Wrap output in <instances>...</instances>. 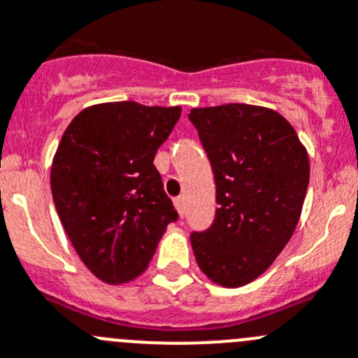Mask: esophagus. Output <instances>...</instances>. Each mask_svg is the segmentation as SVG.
<instances>
[{
	"mask_svg": "<svg viewBox=\"0 0 358 358\" xmlns=\"http://www.w3.org/2000/svg\"><path fill=\"white\" fill-rule=\"evenodd\" d=\"M175 208H176V212L180 214V217H183V215H185V201H183L182 196H180V198H175Z\"/></svg>",
	"mask_w": 358,
	"mask_h": 358,
	"instance_id": "obj_1",
	"label": "esophagus"
}]
</instances>
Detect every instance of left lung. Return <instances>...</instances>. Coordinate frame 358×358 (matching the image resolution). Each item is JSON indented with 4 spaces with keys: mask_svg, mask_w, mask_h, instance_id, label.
<instances>
[{
    "mask_svg": "<svg viewBox=\"0 0 358 358\" xmlns=\"http://www.w3.org/2000/svg\"><path fill=\"white\" fill-rule=\"evenodd\" d=\"M214 169L217 210L207 231H194L196 262L223 287L259 278L291 241L307 194V148L287 119L246 103L192 108Z\"/></svg>",
    "mask_w": 358,
    "mask_h": 358,
    "instance_id": "obj_1",
    "label": "left lung"
}]
</instances>
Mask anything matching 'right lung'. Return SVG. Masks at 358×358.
<instances>
[{
	"label": "right lung",
	"instance_id": "obj_1",
	"mask_svg": "<svg viewBox=\"0 0 358 358\" xmlns=\"http://www.w3.org/2000/svg\"><path fill=\"white\" fill-rule=\"evenodd\" d=\"M182 107L98 103L76 115L51 162V194L87 269L108 285L146 271L178 217L153 159Z\"/></svg>",
	"mask_w": 358,
	"mask_h": 358
}]
</instances>
